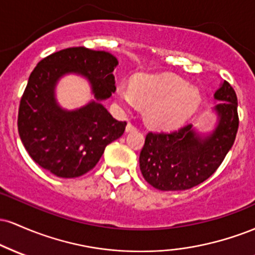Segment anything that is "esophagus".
<instances>
[{"label": "esophagus", "mask_w": 255, "mask_h": 255, "mask_svg": "<svg viewBox=\"0 0 255 255\" xmlns=\"http://www.w3.org/2000/svg\"><path fill=\"white\" fill-rule=\"evenodd\" d=\"M134 129H136L135 126L131 125L130 122H128L127 126H126V131H127V133H128V131H131V130H134Z\"/></svg>", "instance_id": "34e87169"}]
</instances>
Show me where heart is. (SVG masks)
Here are the masks:
<instances>
[{
    "label": "heart",
    "mask_w": 255,
    "mask_h": 255,
    "mask_svg": "<svg viewBox=\"0 0 255 255\" xmlns=\"http://www.w3.org/2000/svg\"><path fill=\"white\" fill-rule=\"evenodd\" d=\"M116 101L128 111L137 103L148 108V119L159 127H175L186 121L197 110V90L187 86L181 78L172 74H140L131 86L119 85Z\"/></svg>",
    "instance_id": "b5f03b06"
}]
</instances>
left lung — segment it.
Listing matches in <instances>:
<instances>
[{
  "label": "left lung",
  "instance_id": "obj_1",
  "mask_svg": "<svg viewBox=\"0 0 255 255\" xmlns=\"http://www.w3.org/2000/svg\"><path fill=\"white\" fill-rule=\"evenodd\" d=\"M217 125L200 134L192 125L170 133H150L140 152L142 176L159 191H186L207 180L222 164L239 128L238 97L224 81L213 95Z\"/></svg>",
  "mask_w": 255,
  "mask_h": 255
}]
</instances>
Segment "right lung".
Returning <instances> with one entry per match:
<instances>
[{"mask_svg":"<svg viewBox=\"0 0 255 255\" xmlns=\"http://www.w3.org/2000/svg\"><path fill=\"white\" fill-rule=\"evenodd\" d=\"M118 64L110 52L84 46L54 52L37 64L17 115L20 139L37 164L58 177H79L95 168L107 145L124 134L127 124L102 104L115 92L113 72ZM67 74L86 78L95 97L75 111L63 110L54 95L58 80Z\"/></svg>","mask_w":255,"mask_h":255,"instance_id":"add662e5","label":"right lung"}]
</instances>
